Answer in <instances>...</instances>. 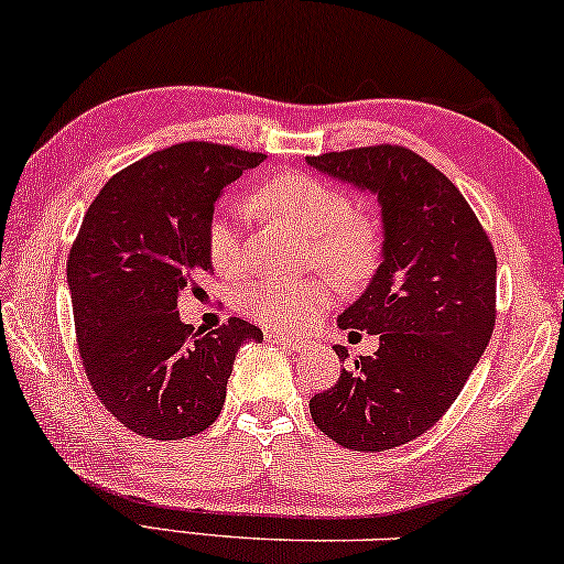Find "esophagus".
Here are the masks:
<instances>
[{"mask_svg":"<svg viewBox=\"0 0 564 564\" xmlns=\"http://www.w3.org/2000/svg\"><path fill=\"white\" fill-rule=\"evenodd\" d=\"M267 340L282 345V348H288V350H302V348H305V340H300V337L280 335V333H270V335H267Z\"/></svg>","mask_w":564,"mask_h":564,"instance_id":"obj_1","label":"esophagus"}]
</instances>
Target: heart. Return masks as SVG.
I'll use <instances>...</instances> for the list:
<instances>
[{
	"label": "heart",
	"mask_w": 564,
	"mask_h": 564,
	"mask_svg": "<svg viewBox=\"0 0 564 564\" xmlns=\"http://www.w3.org/2000/svg\"><path fill=\"white\" fill-rule=\"evenodd\" d=\"M252 209L284 221L310 239L312 259L345 282H358L376 270L380 227L368 212L352 209L350 198L327 181L305 171H282L264 178L252 192ZM206 249L221 274L241 270L239 229L224 209L206 227ZM327 276L307 280H267L247 294V307L259 323L280 333L305 330L330 305Z\"/></svg>",
	"instance_id": "b5f03b06"
}]
</instances>
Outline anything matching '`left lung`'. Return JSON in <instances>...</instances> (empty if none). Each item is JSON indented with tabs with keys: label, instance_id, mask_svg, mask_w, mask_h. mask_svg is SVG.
<instances>
[{
	"label": "left lung",
	"instance_id": "8db88e82",
	"mask_svg": "<svg viewBox=\"0 0 564 564\" xmlns=\"http://www.w3.org/2000/svg\"><path fill=\"white\" fill-rule=\"evenodd\" d=\"M307 166L378 196L383 259L368 290L337 317L350 335H378L312 395L315 426L352 452L409 444L444 415L497 323V254L462 192L403 145L307 155ZM340 358L348 350L335 348Z\"/></svg>",
	"mask_w": 564,
	"mask_h": 564
}]
</instances>
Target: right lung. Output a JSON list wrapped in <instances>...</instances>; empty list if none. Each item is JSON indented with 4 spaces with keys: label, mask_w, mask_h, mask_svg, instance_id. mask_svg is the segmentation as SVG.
Masks as SVG:
<instances>
[{
    "label": "right lung",
    "mask_w": 564,
    "mask_h": 564,
    "mask_svg": "<svg viewBox=\"0 0 564 564\" xmlns=\"http://www.w3.org/2000/svg\"><path fill=\"white\" fill-rule=\"evenodd\" d=\"M264 153L178 143L118 171L67 257L83 368L100 403L138 436L188 438L219 419L234 358L262 330L231 317L194 333L178 294L212 272L206 227L231 181Z\"/></svg>",
    "instance_id": "1"
}]
</instances>
